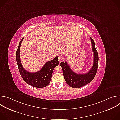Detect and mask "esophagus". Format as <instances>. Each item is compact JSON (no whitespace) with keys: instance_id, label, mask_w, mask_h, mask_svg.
I'll use <instances>...</instances> for the list:
<instances>
[{"instance_id":"34e87169","label":"esophagus","mask_w":120,"mask_h":120,"mask_svg":"<svg viewBox=\"0 0 120 120\" xmlns=\"http://www.w3.org/2000/svg\"><path fill=\"white\" fill-rule=\"evenodd\" d=\"M58 61H59V63H61L62 61H63V57H61V56H59V57H58Z\"/></svg>"}]
</instances>
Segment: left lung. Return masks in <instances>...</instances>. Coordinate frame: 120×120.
<instances>
[{
	"label": "left lung",
	"instance_id": "left-lung-1",
	"mask_svg": "<svg viewBox=\"0 0 120 120\" xmlns=\"http://www.w3.org/2000/svg\"><path fill=\"white\" fill-rule=\"evenodd\" d=\"M90 39L94 52V64L91 69L88 72L84 74H77L71 69L66 61L60 63L63 70L64 80L66 83L72 88H77L84 86L90 83L96 75L98 65V54L95 48L94 41L92 38H90Z\"/></svg>",
	"mask_w": 120,
	"mask_h": 120
}]
</instances>
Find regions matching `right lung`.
<instances>
[{"label":"right lung","instance_id":"obj_1","mask_svg":"<svg viewBox=\"0 0 120 120\" xmlns=\"http://www.w3.org/2000/svg\"><path fill=\"white\" fill-rule=\"evenodd\" d=\"M23 39L24 38L19 42L16 52V59L20 75L25 82L32 86L37 88L45 87L50 83L54 68L59 64L58 56L47 62L38 72L31 73L26 71L22 65L20 58V47Z\"/></svg>","mask_w":120,"mask_h":120}]
</instances>
